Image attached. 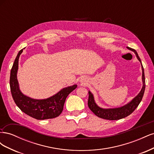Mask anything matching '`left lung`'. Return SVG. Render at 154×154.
I'll return each mask as SVG.
<instances>
[{"label":"left lung","mask_w":154,"mask_h":154,"mask_svg":"<svg viewBox=\"0 0 154 154\" xmlns=\"http://www.w3.org/2000/svg\"><path fill=\"white\" fill-rule=\"evenodd\" d=\"M127 48L130 50L132 51L134 53L136 54V57L139 62L141 64L142 68V80H143V87L140 92L134 97V98L129 102L128 103L122 107L115 109H102L100 106H97L94 101V96H93L92 93L88 91V106L89 107L91 110L94 113L97 117L100 118H103L109 120H118L126 118L127 116L131 114L133 112L136 110V109L138 106L139 104L140 103L143 97V94L145 90V78H144V72L143 65L141 61V59L138 56L137 51L130 48L127 47Z\"/></svg>","instance_id":"obj_1"}]
</instances>
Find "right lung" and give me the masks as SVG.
Masks as SVG:
<instances>
[{
	"instance_id": "obj_1",
	"label": "right lung",
	"mask_w": 154,
	"mask_h": 154,
	"mask_svg": "<svg viewBox=\"0 0 154 154\" xmlns=\"http://www.w3.org/2000/svg\"><path fill=\"white\" fill-rule=\"evenodd\" d=\"M24 49L18 52L11 70L10 85L13 100L22 112L35 119L43 120L57 118L62 113L67 96L75 89L77 85L63 88L57 94L44 100L32 99L23 94L20 91L17 74L18 59Z\"/></svg>"
}]
</instances>
